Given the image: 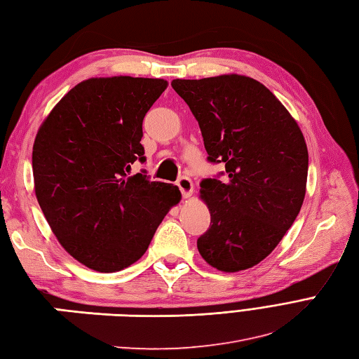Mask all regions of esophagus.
<instances>
[{
    "label": "esophagus",
    "instance_id": "esophagus-1",
    "mask_svg": "<svg viewBox=\"0 0 359 359\" xmlns=\"http://www.w3.org/2000/svg\"><path fill=\"white\" fill-rule=\"evenodd\" d=\"M178 187L181 190V194L184 198H190L194 192V182L189 177H181L178 180Z\"/></svg>",
    "mask_w": 359,
    "mask_h": 359
}]
</instances>
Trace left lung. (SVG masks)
<instances>
[{
  "mask_svg": "<svg viewBox=\"0 0 359 359\" xmlns=\"http://www.w3.org/2000/svg\"><path fill=\"white\" fill-rule=\"evenodd\" d=\"M203 133L209 161L226 178L201 182L210 227L196 245L207 264L226 273L257 266L292 227L306 196L304 135L281 101L245 75L173 79Z\"/></svg>",
  "mask_w": 359,
  "mask_h": 359,
  "instance_id": "left-lung-1",
  "label": "left lung"
}]
</instances>
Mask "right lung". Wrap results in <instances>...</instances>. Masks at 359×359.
Listing matches in <instances>:
<instances>
[{
  "instance_id": "1",
  "label": "right lung",
  "mask_w": 359,
  "mask_h": 359,
  "mask_svg": "<svg viewBox=\"0 0 359 359\" xmlns=\"http://www.w3.org/2000/svg\"><path fill=\"white\" fill-rule=\"evenodd\" d=\"M169 83L161 78H89L39 126L32 152L35 195L52 232L83 266L112 273L146 253L181 201L178 186L127 177L144 163L142 119Z\"/></svg>"
}]
</instances>
